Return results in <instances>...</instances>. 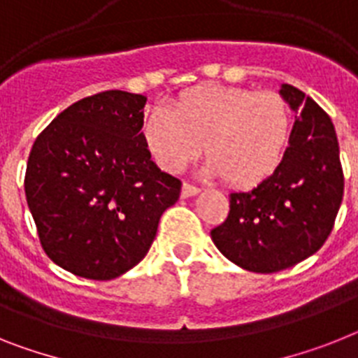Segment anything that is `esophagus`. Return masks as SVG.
Returning <instances> with one entry per match:
<instances>
[{
	"mask_svg": "<svg viewBox=\"0 0 358 358\" xmlns=\"http://www.w3.org/2000/svg\"><path fill=\"white\" fill-rule=\"evenodd\" d=\"M200 193V189L194 187L191 184H184L182 185V198H191V196H196Z\"/></svg>",
	"mask_w": 358,
	"mask_h": 358,
	"instance_id": "34e87169",
	"label": "esophagus"
}]
</instances>
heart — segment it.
I'll list each match as a JSON object with an SVG mask.
<instances>
[{
	"mask_svg": "<svg viewBox=\"0 0 358 358\" xmlns=\"http://www.w3.org/2000/svg\"><path fill=\"white\" fill-rule=\"evenodd\" d=\"M142 136L152 160L180 173L206 147V173L233 187L262 184L278 169L291 138V113L276 92L202 85L184 92L173 110L155 107Z\"/></svg>",
	"mask_w": 358,
	"mask_h": 358,
	"instance_id": "heart-1",
	"label": "heart"
}]
</instances>
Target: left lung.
<instances>
[{
    "label": "left lung",
    "instance_id": "obj_1",
    "mask_svg": "<svg viewBox=\"0 0 358 358\" xmlns=\"http://www.w3.org/2000/svg\"><path fill=\"white\" fill-rule=\"evenodd\" d=\"M296 114L278 169L245 193H231L225 222L211 231L222 255L242 269L276 273L322 248L337 218L344 174L331 120L304 92L282 83Z\"/></svg>",
    "mask_w": 358,
    "mask_h": 358
}]
</instances>
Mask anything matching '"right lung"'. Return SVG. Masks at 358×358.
<instances>
[{
    "label": "right lung",
    "instance_id": "obj_1",
    "mask_svg": "<svg viewBox=\"0 0 358 358\" xmlns=\"http://www.w3.org/2000/svg\"><path fill=\"white\" fill-rule=\"evenodd\" d=\"M147 98L105 91L72 103L32 145L25 196L47 257L72 275L113 280L143 260L182 182L142 136Z\"/></svg>",
    "mask_w": 358,
    "mask_h": 358
}]
</instances>
